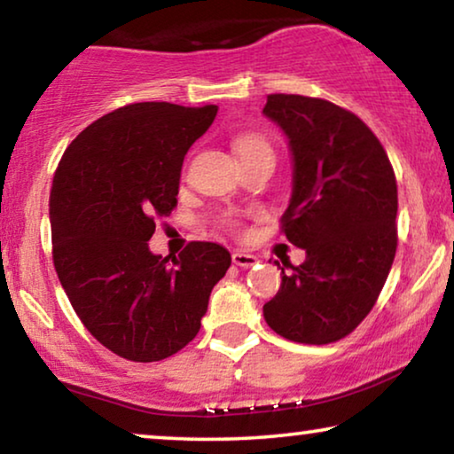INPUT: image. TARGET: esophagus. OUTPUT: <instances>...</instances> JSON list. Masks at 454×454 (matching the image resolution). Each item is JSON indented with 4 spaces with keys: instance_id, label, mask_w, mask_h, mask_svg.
I'll list each match as a JSON object with an SVG mask.
<instances>
[{
    "instance_id": "1",
    "label": "esophagus",
    "mask_w": 454,
    "mask_h": 454,
    "mask_svg": "<svg viewBox=\"0 0 454 454\" xmlns=\"http://www.w3.org/2000/svg\"><path fill=\"white\" fill-rule=\"evenodd\" d=\"M231 260L235 266H241V269H250V266L258 262L256 256H252V254H246V252H233Z\"/></svg>"
}]
</instances>
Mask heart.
I'll use <instances>...</instances> for the list:
<instances>
[{"label": "heart", "mask_w": 454, "mask_h": 454, "mask_svg": "<svg viewBox=\"0 0 454 454\" xmlns=\"http://www.w3.org/2000/svg\"><path fill=\"white\" fill-rule=\"evenodd\" d=\"M233 148H235V153H238L239 159H246V157H250V154L270 151V145H269V140L260 134H239L238 138L233 140ZM225 225L229 229H238V221L225 219Z\"/></svg>", "instance_id": "b5f03b06"}]
</instances>
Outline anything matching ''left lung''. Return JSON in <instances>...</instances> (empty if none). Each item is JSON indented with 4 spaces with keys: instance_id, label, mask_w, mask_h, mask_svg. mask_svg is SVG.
I'll return each mask as SVG.
<instances>
[{
    "instance_id": "obj_1",
    "label": "left lung",
    "mask_w": 454,
    "mask_h": 454,
    "mask_svg": "<svg viewBox=\"0 0 454 454\" xmlns=\"http://www.w3.org/2000/svg\"><path fill=\"white\" fill-rule=\"evenodd\" d=\"M264 115L281 126L294 154L281 231L306 250L300 266L275 260L283 283L264 303V320L295 343H334L370 314L393 266V165L356 114L325 98L269 95Z\"/></svg>"
}]
</instances>
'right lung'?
I'll return each instance as SVG.
<instances>
[{
  "mask_svg": "<svg viewBox=\"0 0 454 454\" xmlns=\"http://www.w3.org/2000/svg\"><path fill=\"white\" fill-rule=\"evenodd\" d=\"M216 111L126 105L82 129L55 169V272L92 337L129 362H160L184 349L231 266V254L213 241H190L173 260L148 250L154 219L177 207L185 153Z\"/></svg>",
  "mask_w": 454,
  "mask_h": 454,
  "instance_id": "1",
  "label": "right lung"
}]
</instances>
